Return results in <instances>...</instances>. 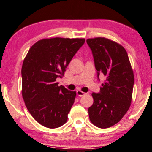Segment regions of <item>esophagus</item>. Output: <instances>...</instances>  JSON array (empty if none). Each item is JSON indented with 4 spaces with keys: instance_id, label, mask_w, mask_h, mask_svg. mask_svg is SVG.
<instances>
[{
    "instance_id": "obj_1",
    "label": "esophagus",
    "mask_w": 152,
    "mask_h": 152,
    "mask_svg": "<svg viewBox=\"0 0 152 152\" xmlns=\"http://www.w3.org/2000/svg\"><path fill=\"white\" fill-rule=\"evenodd\" d=\"M77 96H79V97H83V96L85 95L86 93H85V92H82L81 90H77Z\"/></svg>"
}]
</instances>
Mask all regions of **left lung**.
<instances>
[{"mask_svg":"<svg viewBox=\"0 0 152 152\" xmlns=\"http://www.w3.org/2000/svg\"><path fill=\"white\" fill-rule=\"evenodd\" d=\"M93 55L97 77L106 80L99 93L92 94L94 102L88 109L91 122L99 128L110 127L119 122L131 104L134 78L126 50L105 37L87 39Z\"/></svg>","mask_w":152,"mask_h":152,"instance_id":"obj_1","label":"left lung"}]
</instances>
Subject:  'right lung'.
I'll use <instances>...</instances> for the list:
<instances>
[{
	"instance_id": "obj_1",
	"label": "right lung",
	"mask_w": 152,
	"mask_h": 152,
	"mask_svg": "<svg viewBox=\"0 0 152 152\" xmlns=\"http://www.w3.org/2000/svg\"><path fill=\"white\" fill-rule=\"evenodd\" d=\"M84 38L54 37L37 41L30 48L22 66V95L30 115L50 129L67 120L75 91L58 86L56 79L85 43Z\"/></svg>"
}]
</instances>
